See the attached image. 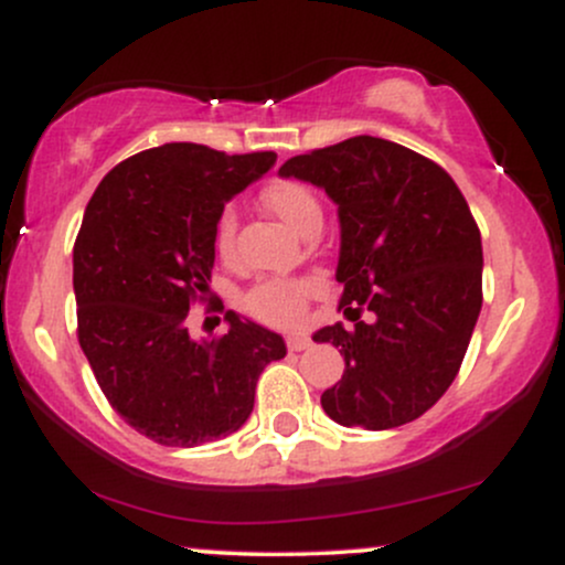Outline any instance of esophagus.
<instances>
[{"instance_id": "34e87169", "label": "esophagus", "mask_w": 565, "mask_h": 565, "mask_svg": "<svg viewBox=\"0 0 565 565\" xmlns=\"http://www.w3.org/2000/svg\"><path fill=\"white\" fill-rule=\"evenodd\" d=\"M310 345H313V340H310L308 334H291L287 340V348L297 350V353H300V350H308Z\"/></svg>"}]
</instances>
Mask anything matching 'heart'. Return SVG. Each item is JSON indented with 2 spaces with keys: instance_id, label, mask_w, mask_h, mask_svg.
<instances>
[{
  "instance_id": "b5f03b06",
  "label": "heart",
  "mask_w": 565,
  "mask_h": 565,
  "mask_svg": "<svg viewBox=\"0 0 565 565\" xmlns=\"http://www.w3.org/2000/svg\"><path fill=\"white\" fill-rule=\"evenodd\" d=\"M263 201L287 228L297 233L308 231L313 223H321L319 199L300 183L281 180V183L268 185L263 191ZM233 233H236V212L233 206H225L215 228V244L223 255L231 252ZM308 291V281H265L249 291L246 308L268 323H295L302 319Z\"/></svg>"
}]
</instances>
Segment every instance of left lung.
<instances>
[{"instance_id": "left-lung-1", "label": "left lung", "mask_w": 565, "mask_h": 565, "mask_svg": "<svg viewBox=\"0 0 565 565\" xmlns=\"http://www.w3.org/2000/svg\"><path fill=\"white\" fill-rule=\"evenodd\" d=\"M278 174L327 191L340 220L334 276L353 327L313 334L345 359L323 412L364 430L423 417L457 377L483 302L481 231L462 191L436 161L372 135L289 159Z\"/></svg>"}]
</instances>
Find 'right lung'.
<instances>
[{"label":"right lung","instance_id":"right-lung-1","mask_svg":"<svg viewBox=\"0 0 565 565\" xmlns=\"http://www.w3.org/2000/svg\"><path fill=\"white\" fill-rule=\"evenodd\" d=\"M276 164L274 151L228 157L196 142L135 153L100 180L74 244L79 345L108 404L161 446L236 433L284 337L225 313L228 332L193 340L191 302L210 291L225 204Z\"/></svg>","mask_w":565,"mask_h":565}]
</instances>
